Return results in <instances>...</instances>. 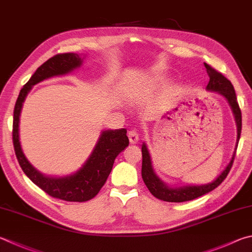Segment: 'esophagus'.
<instances>
[{"mask_svg":"<svg viewBox=\"0 0 252 252\" xmlns=\"http://www.w3.org/2000/svg\"><path fill=\"white\" fill-rule=\"evenodd\" d=\"M127 136H129L131 143H136L139 141V133L135 130H130L127 132Z\"/></svg>","mask_w":252,"mask_h":252,"instance_id":"34e87169","label":"esophagus"}]
</instances>
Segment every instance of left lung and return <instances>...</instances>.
<instances>
[{"mask_svg":"<svg viewBox=\"0 0 252 252\" xmlns=\"http://www.w3.org/2000/svg\"><path fill=\"white\" fill-rule=\"evenodd\" d=\"M204 65L209 76V82L206 88L210 91H217V93L222 94L223 97L228 100L232 111H234L236 122H237V132H238L237 145H236V150H237L238 141L240 139L242 120H241V110L237 101L234 86H232L230 80H228L226 77L221 74V72L214 69L213 67H210L209 65H207V63H204ZM235 155H236V151L234 155H232V158L230 159L229 164L227 165V167L222 171V173L216 178V180L212 183H209V184L200 185V186H184V187H180V189H170V187L164 185L163 182L159 181L158 177L155 175V173L152 168V163H151L149 151L146 149L145 143H143V145H142V178H143L145 185L151 191V194L155 196L157 198L162 199L164 202H171V203L187 202V200H193L195 198L199 197V196L207 194L209 191L214 190L216 187L220 185L230 171L232 163H234V159H235Z\"/></svg>","mask_w":252,"mask_h":252,"instance_id":"8db88e82","label":"left lung"}]
</instances>
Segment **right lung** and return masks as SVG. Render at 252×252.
<instances>
[{
  "instance_id": "obj_1",
  "label": "right lung",
  "mask_w": 252,
  "mask_h": 252,
  "mask_svg": "<svg viewBox=\"0 0 252 252\" xmlns=\"http://www.w3.org/2000/svg\"><path fill=\"white\" fill-rule=\"evenodd\" d=\"M82 59L78 54H57L40 65L31 79L23 86L14 107L13 117V145L23 172L27 177L54 198L66 202H87L97 195L110 174L114 159L121 151L129 145L126 129L103 131L97 145L78 172L65 177H47L37 172L27 161L18 138V122L26 94L34 85L54 76L66 75L78 68Z\"/></svg>"
}]
</instances>
